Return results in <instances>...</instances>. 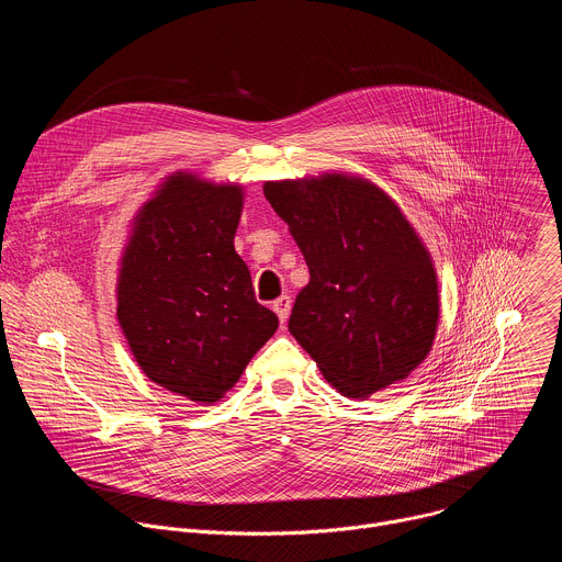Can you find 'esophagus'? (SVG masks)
Listing matches in <instances>:
<instances>
[{
    "instance_id": "1",
    "label": "esophagus",
    "mask_w": 562,
    "mask_h": 562,
    "mask_svg": "<svg viewBox=\"0 0 562 562\" xmlns=\"http://www.w3.org/2000/svg\"><path fill=\"white\" fill-rule=\"evenodd\" d=\"M273 311H276V315L280 317V323L284 325L289 313H291V297H289V295H280V297L273 302Z\"/></svg>"
}]
</instances>
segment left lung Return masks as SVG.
Here are the masks:
<instances>
[{"mask_svg": "<svg viewBox=\"0 0 562 562\" xmlns=\"http://www.w3.org/2000/svg\"><path fill=\"white\" fill-rule=\"evenodd\" d=\"M306 267L289 331L327 382L367 397L405 380L431 351L440 297L429 251L375 184L342 173L267 182Z\"/></svg>", "mask_w": 562, "mask_h": 562, "instance_id": "1", "label": "left lung"}]
</instances>
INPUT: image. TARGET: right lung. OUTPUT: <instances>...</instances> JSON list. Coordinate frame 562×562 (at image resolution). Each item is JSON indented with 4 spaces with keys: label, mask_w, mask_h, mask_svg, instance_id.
<instances>
[{
    "label": "right lung",
    "mask_w": 562,
    "mask_h": 562,
    "mask_svg": "<svg viewBox=\"0 0 562 562\" xmlns=\"http://www.w3.org/2000/svg\"><path fill=\"white\" fill-rule=\"evenodd\" d=\"M245 193L176 173L135 217L117 319L139 369L193 403H215L276 334L233 237Z\"/></svg>",
    "instance_id": "obj_1"
}]
</instances>
